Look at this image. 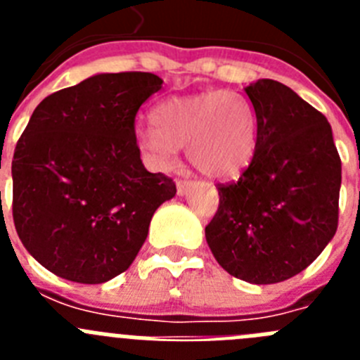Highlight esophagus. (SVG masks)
Instances as JSON below:
<instances>
[{
    "instance_id": "1",
    "label": "esophagus",
    "mask_w": 360,
    "mask_h": 360,
    "mask_svg": "<svg viewBox=\"0 0 360 360\" xmlns=\"http://www.w3.org/2000/svg\"><path fill=\"white\" fill-rule=\"evenodd\" d=\"M189 187H191L189 180H178V182H176V193H178V195H180V196L186 195L187 189H189Z\"/></svg>"
}]
</instances>
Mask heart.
I'll return each mask as SVG.
<instances>
[{"mask_svg": "<svg viewBox=\"0 0 360 360\" xmlns=\"http://www.w3.org/2000/svg\"><path fill=\"white\" fill-rule=\"evenodd\" d=\"M155 128L136 131V144L153 164L167 169L186 148L196 171L232 178L250 164L257 144L256 111L238 91L212 90L171 97L151 113Z\"/></svg>", "mask_w": 360, "mask_h": 360, "instance_id": "obj_1", "label": "heart"}]
</instances>
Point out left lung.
Segmentation results:
<instances>
[{
  "instance_id": "8db88e82",
  "label": "left lung",
  "mask_w": 360,
  "mask_h": 360,
  "mask_svg": "<svg viewBox=\"0 0 360 360\" xmlns=\"http://www.w3.org/2000/svg\"><path fill=\"white\" fill-rule=\"evenodd\" d=\"M245 91L256 151L238 182L218 184L205 238L229 274L272 285L307 269L335 234L341 157L326 117L288 86L259 79Z\"/></svg>"
}]
</instances>
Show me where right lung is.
<instances>
[{
	"mask_svg": "<svg viewBox=\"0 0 360 360\" xmlns=\"http://www.w3.org/2000/svg\"><path fill=\"white\" fill-rule=\"evenodd\" d=\"M160 88L155 73H98L43 98L19 136L15 231L59 278L98 285L122 274L176 195L173 178L146 169L135 135L136 111Z\"/></svg>",
	"mask_w": 360,
	"mask_h": 360,
	"instance_id": "1",
	"label": "right lung"
}]
</instances>
